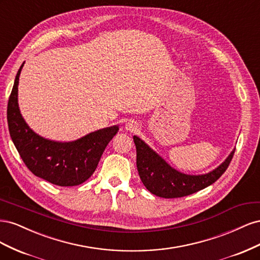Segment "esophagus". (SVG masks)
Masks as SVG:
<instances>
[{
    "label": "esophagus",
    "mask_w": 260,
    "mask_h": 260,
    "mask_svg": "<svg viewBox=\"0 0 260 260\" xmlns=\"http://www.w3.org/2000/svg\"><path fill=\"white\" fill-rule=\"evenodd\" d=\"M125 129L131 131V132H135L138 130V124L133 121H128L127 123H125Z\"/></svg>",
    "instance_id": "34e87169"
}]
</instances>
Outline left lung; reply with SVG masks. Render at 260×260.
<instances>
[{"instance_id": "8db88e82", "label": "left lung", "mask_w": 260, "mask_h": 260, "mask_svg": "<svg viewBox=\"0 0 260 260\" xmlns=\"http://www.w3.org/2000/svg\"><path fill=\"white\" fill-rule=\"evenodd\" d=\"M133 141L137 147V167L141 181L149 192L164 199L183 198L216 182L229 167L235 152L234 149L218 168L209 174L191 176L171 168L138 137H133Z\"/></svg>"}]
</instances>
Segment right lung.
<instances>
[{"label": "right lung", "mask_w": 260, "mask_h": 260, "mask_svg": "<svg viewBox=\"0 0 260 260\" xmlns=\"http://www.w3.org/2000/svg\"><path fill=\"white\" fill-rule=\"evenodd\" d=\"M20 66L7 104L10 135L27 168L39 178L59 186L83 183L95 171L105 147L119 130L117 125L92 132L74 142L60 143L38 136L23 120L17 92Z\"/></svg>", "instance_id": "1"}]
</instances>
